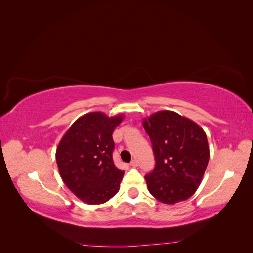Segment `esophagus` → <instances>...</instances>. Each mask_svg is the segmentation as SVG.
Instances as JSON below:
<instances>
[{
  "label": "esophagus",
  "mask_w": 253,
  "mask_h": 253,
  "mask_svg": "<svg viewBox=\"0 0 253 253\" xmlns=\"http://www.w3.org/2000/svg\"><path fill=\"white\" fill-rule=\"evenodd\" d=\"M129 165H131L132 167H137V166H138V163H137V160H136V159H133L132 162L129 163Z\"/></svg>",
  "instance_id": "1"
}]
</instances>
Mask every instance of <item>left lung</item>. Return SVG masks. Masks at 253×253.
Wrapping results in <instances>:
<instances>
[{
  "instance_id": "1",
  "label": "left lung",
  "mask_w": 253,
  "mask_h": 253,
  "mask_svg": "<svg viewBox=\"0 0 253 253\" xmlns=\"http://www.w3.org/2000/svg\"><path fill=\"white\" fill-rule=\"evenodd\" d=\"M155 156V168L144 176L150 193L164 204L188 200L201 185L210 152L204 129L172 111L144 118Z\"/></svg>"
}]
</instances>
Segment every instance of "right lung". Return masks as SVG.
<instances>
[{"label": "right lung", "instance_id": "obj_1", "mask_svg": "<svg viewBox=\"0 0 253 253\" xmlns=\"http://www.w3.org/2000/svg\"><path fill=\"white\" fill-rule=\"evenodd\" d=\"M124 115L91 112L76 120L59 142L56 160L61 178L79 200L88 205L108 202L124 177L114 165L113 132Z\"/></svg>", "mask_w": 253, "mask_h": 253}]
</instances>
